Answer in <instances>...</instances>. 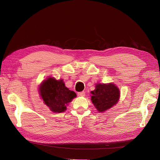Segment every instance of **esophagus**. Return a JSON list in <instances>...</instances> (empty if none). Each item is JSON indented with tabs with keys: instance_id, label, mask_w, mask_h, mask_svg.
Returning a JSON list of instances; mask_svg holds the SVG:
<instances>
[{
	"instance_id": "1",
	"label": "esophagus",
	"mask_w": 160,
	"mask_h": 160,
	"mask_svg": "<svg viewBox=\"0 0 160 160\" xmlns=\"http://www.w3.org/2000/svg\"><path fill=\"white\" fill-rule=\"evenodd\" d=\"M77 95L79 97H84L85 95V91H81V92H79L77 93Z\"/></svg>"
}]
</instances>
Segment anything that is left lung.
<instances>
[{
	"instance_id": "obj_1",
	"label": "left lung",
	"mask_w": 160,
	"mask_h": 160,
	"mask_svg": "<svg viewBox=\"0 0 160 160\" xmlns=\"http://www.w3.org/2000/svg\"><path fill=\"white\" fill-rule=\"evenodd\" d=\"M91 101L99 112L113 107L119 98V90L114 84H97L95 89L91 92Z\"/></svg>"
}]
</instances>
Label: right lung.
I'll list each match as a JSON object with an SVG mask.
<instances>
[{
    "instance_id": "1",
    "label": "right lung",
    "mask_w": 160,
    "mask_h": 160,
    "mask_svg": "<svg viewBox=\"0 0 160 160\" xmlns=\"http://www.w3.org/2000/svg\"><path fill=\"white\" fill-rule=\"evenodd\" d=\"M39 93L44 103L55 113L66 110V105L77 96L74 91L65 86L62 80L49 77L41 84Z\"/></svg>"
}]
</instances>
